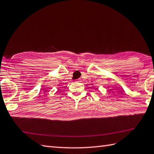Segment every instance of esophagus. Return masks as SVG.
I'll return each instance as SVG.
<instances>
[{"instance_id":"1","label":"esophagus","mask_w":154,"mask_h":154,"mask_svg":"<svg viewBox=\"0 0 154 154\" xmlns=\"http://www.w3.org/2000/svg\"><path fill=\"white\" fill-rule=\"evenodd\" d=\"M77 82H80L81 80H80V79H78V80H77Z\"/></svg>"}]
</instances>
